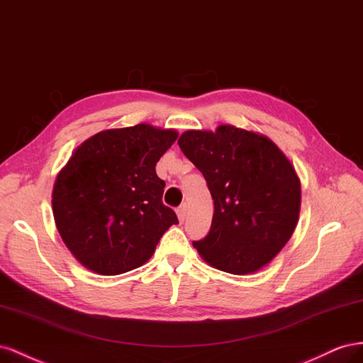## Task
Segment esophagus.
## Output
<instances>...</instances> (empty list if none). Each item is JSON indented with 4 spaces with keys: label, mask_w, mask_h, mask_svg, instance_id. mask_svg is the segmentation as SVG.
Masks as SVG:
<instances>
[{
    "label": "esophagus",
    "mask_w": 363,
    "mask_h": 363,
    "mask_svg": "<svg viewBox=\"0 0 363 363\" xmlns=\"http://www.w3.org/2000/svg\"><path fill=\"white\" fill-rule=\"evenodd\" d=\"M178 219H179V222H184V219H185V216H187V205H181L179 208H178Z\"/></svg>",
    "instance_id": "34e87169"
}]
</instances>
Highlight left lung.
Listing matches in <instances>:
<instances>
[{"label":"left lung","instance_id":"left-lung-1","mask_svg":"<svg viewBox=\"0 0 363 363\" xmlns=\"http://www.w3.org/2000/svg\"><path fill=\"white\" fill-rule=\"evenodd\" d=\"M178 144L203 174L214 201L211 230L193 246L219 271L258 272L298 225L301 182L294 164L269 137L233 124L189 129Z\"/></svg>","mask_w":363,"mask_h":363}]
</instances>
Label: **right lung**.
<instances>
[{
	"mask_svg": "<svg viewBox=\"0 0 363 363\" xmlns=\"http://www.w3.org/2000/svg\"><path fill=\"white\" fill-rule=\"evenodd\" d=\"M178 130L140 123L101 130L72 152L51 193L55 223L69 252L99 275L137 269L178 217L162 203L157 162Z\"/></svg>",
	"mask_w": 363,
	"mask_h": 363,
	"instance_id": "1",
	"label": "right lung"
}]
</instances>
